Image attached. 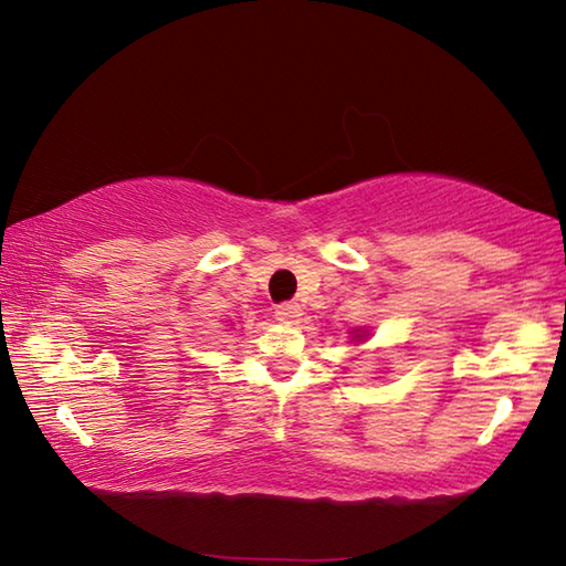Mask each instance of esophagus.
<instances>
[{
    "mask_svg": "<svg viewBox=\"0 0 566 566\" xmlns=\"http://www.w3.org/2000/svg\"><path fill=\"white\" fill-rule=\"evenodd\" d=\"M302 314H304V312H302V306L296 304V302L280 304V306H276V310H274V317L280 319L282 324H296V322L302 319Z\"/></svg>",
    "mask_w": 566,
    "mask_h": 566,
    "instance_id": "34e87169",
    "label": "esophagus"
}]
</instances>
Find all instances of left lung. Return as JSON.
<instances>
[{"instance_id": "1", "label": "left lung", "mask_w": 566, "mask_h": 566, "mask_svg": "<svg viewBox=\"0 0 566 566\" xmlns=\"http://www.w3.org/2000/svg\"><path fill=\"white\" fill-rule=\"evenodd\" d=\"M352 342H367L369 337V329L367 327H359V329H352Z\"/></svg>"}]
</instances>
